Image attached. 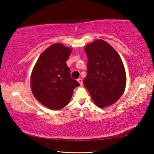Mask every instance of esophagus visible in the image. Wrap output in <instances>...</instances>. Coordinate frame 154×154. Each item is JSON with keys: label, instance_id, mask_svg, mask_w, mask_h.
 I'll list each match as a JSON object with an SVG mask.
<instances>
[{"label": "esophagus", "instance_id": "34e87169", "mask_svg": "<svg viewBox=\"0 0 154 154\" xmlns=\"http://www.w3.org/2000/svg\"><path fill=\"white\" fill-rule=\"evenodd\" d=\"M77 81L79 82V84H80V85H82L83 82H82V79H77Z\"/></svg>", "mask_w": 154, "mask_h": 154}]
</instances>
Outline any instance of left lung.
Here are the masks:
<instances>
[{"label": "left lung", "mask_w": 154, "mask_h": 154, "mask_svg": "<svg viewBox=\"0 0 154 154\" xmlns=\"http://www.w3.org/2000/svg\"><path fill=\"white\" fill-rule=\"evenodd\" d=\"M87 74L83 80L97 106L105 107L116 102L126 87L125 69L116 50L103 40L86 46Z\"/></svg>", "instance_id": "obj_1"}]
</instances>
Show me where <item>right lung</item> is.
Wrapping results in <instances>:
<instances>
[{
	"label": "right lung",
	"instance_id": "obj_1",
	"mask_svg": "<svg viewBox=\"0 0 154 154\" xmlns=\"http://www.w3.org/2000/svg\"><path fill=\"white\" fill-rule=\"evenodd\" d=\"M71 49L60 43L50 46L36 62L31 76L32 93L43 106L59 109L69 103L79 82L70 76L66 61Z\"/></svg>",
	"mask_w": 154,
	"mask_h": 154
}]
</instances>
